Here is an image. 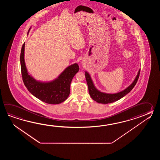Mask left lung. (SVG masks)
Returning a JSON list of instances; mask_svg holds the SVG:
<instances>
[{
    "label": "left lung",
    "mask_w": 160,
    "mask_h": 160,
    "mask_svg": "<svg viewBox=\"0 0 160 160\" xmlns=\"http://www.w3.org/2000/svg\"><path fill=\"white\" fill-rule=\"evenodd\" d=\"M139 73H140V69L138 72V74L136 77V78L134 79V81L132 82L131 85H129L128 88H126L122 91L114 93V94H109V93L100 92L95 88V86L94 85V83L92 81V78L90 74H88V72H85V75L88 86V92L92 98L98 103L106 104V103L116 102L117 101L122 98L127 94H128L136 85V83L139 78Z\"/></svg>",
    "instance_id": "obj_1"
}]
</instances>
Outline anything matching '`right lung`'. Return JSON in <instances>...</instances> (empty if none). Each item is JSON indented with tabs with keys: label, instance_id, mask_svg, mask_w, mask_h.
<instances>
[{
	"label": "right lung",
	"instance_id": "add662e5",
	"mask_svg": "<svg viewBox=\"0 0 160 160\" xmlns=\"http://www.w3.org/2000/svg\"><path fill=\"white\" fill-rule=\"evenodd\" d=\"M31 28L28 30V34ZM23 43L21 50V72L25 86L36 98L48 104H59L68 98L70 92V84L74 75L79 71L78 65L75 63L65 68L57 78L50 82L39 81L29 74L24 61Z\"/></svg>",
	"mask_w": 160,
	"mask_h": 160
}]
</instances>
